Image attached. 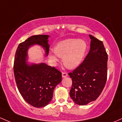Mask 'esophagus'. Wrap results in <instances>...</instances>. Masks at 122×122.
Wrapping results in <instances>:
<instances>
[{
  "instance_id": "obj_1",
  "label": "esophagus",
  "mask_w": 122,
  "mask_h": 122,
  "mask_svg": "<svg viewBox=\"0 0 122 122\" xmlns=\"http://www.w3.org/2000/svg\"><path fill=\"white\" fill-rule=\"evenodd\" d=\"M61 76H62L63 78H65L68 76V74L66 72H63L62 73H61Z\"/></svg>"
}]
</instances>
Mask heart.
<instances>
[{
	"instance_id": "b5f03b06",
	"label": "heart",
	"mask_w": 122,
	"mask_h": 122,
	"mask_svg": "<svg viewBox=\"0 0 122 122\" xmlns=\"http://www.w3.org/2000/svg\"><path fill=\"white\" fill-rule=\"evenodd\" d=\"M87 45L83 40L67 39L61 41L54 47V52L51 54L50 58L52 61H57V56L62 57L63 63L68 68H76L82 61Z\"/></svg>"
}]
</instances>
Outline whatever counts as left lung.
I'll return each mask as SVG.
<instances>
[{
    "label": "left lung",
    "instance_id": "8db88e82",
    "mask_svg": "<svg viewBox=\"0 0 122 122\" xmlns=\"http://www.w3.org/2000/svg\"><path fill=\"white\" fill-rule=\"evenodd\" d=\"M91 48L84 61L72 72L70 96L74 102L85 105L96 100L105 86L107 76L108 55L102 41L89 35Z\"/></svg>",
    "mask_w": 122,
    "mask_h": 122
}]
</instances>
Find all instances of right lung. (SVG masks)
<instances>
[{
    "label": "right lung",
    "mask_w": 122,
    "mask_h": 122,
    "mask_svg": "<svg viewBox=\"0 0 122 122\" xmlns=\"http://www.w3.org/2000/svg\"><path fill=\"white\" fill-rule=\"evenodd\" d=\"M49 35H35L19 44L15 55L14 73L19 92L30 105L41 108L50 103L55 87L61 81V73L45 63H30L28 61L29 48L40 46L48 55Z\"/></svg>",
    "instance_id": "obj_1"
}]
</instances>
